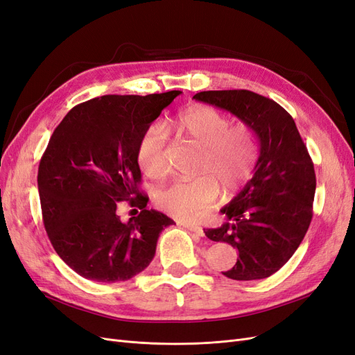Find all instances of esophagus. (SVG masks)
I'll list each match as a JSON object with an SVG mask.
<instances>
[{
	"label": "esophagus",
	"mask_w": 355,
	"mask_h": 355,
	"mask_svg": "<svg viewBox=\"0 0 355 355\" xmlns=\"http://www.w3.org/2000/svg\"><path fill=\"white\" fill-rule=\"evenodd\" d=\"M184 227H185L188 231H191V232H194L196 235H198V237H204V231H202L201 227H196V225H191V223H185Z\"/></svg>",
	"instance_id": "obj_1"
}]
</instances>
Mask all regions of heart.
<instances>
[{
    "label": "heart",
    "instance_id": "obj_1",
    "mask_svg": "<svg viewBox=\"0 0 355 355\" xmlns=\"http://www.w3.org/2000/svg\"><path fill=\"white\" fill-rule=\"evenodd\" d=\"M167 130L200 148L192 180H175L157 196L158 207L182 220H194L207 211L225 192L241 188L253 175L259 146L253 128L232 124L231 118L210 106H197L180 112L166 123ZM167 132L163 125L151 124L137 145V161L153 179L167 175Z\"/></svg>",
    "mask_w": 355,
    "mask_h": 355
}]
</instances>
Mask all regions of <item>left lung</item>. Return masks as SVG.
Returning a JSON list of instances; mask_svg holds the SVG:
<instances>
[{
  "label": "left lung",
  "mask_w": 355,
  "mask_h": 355,
  "mask_svg": "<svg viewBox=\"0 0 355 355\" xmlns=\"http://www.w3.org/2000/svg\"><path fill=\"white\" fill-rule=\"evenodd\" d=\"M194 99L239 116L259 141L253 178L220 210L228 220L204 232L239 250L223 275L240 282L270 277L293 256L313 219V159L292 115L272 99L249 90L200 92Z\"/></svg>",
  "instance_id": "left-lung-1"
}]
</instances>
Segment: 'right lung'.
<instances>
[{"label":"right lung","mask_w":355,"mask_h":355,"mask_svg":"<svg viewBox=\"0 0 355 355\" xmlns=\"http://www.w3.org/2000/svg\"><path fill=\"white\" fill-rule=\"evenodd\" d=\"M182 92L106 94L83 102L53 132L38 167L42 222L60 259L87 280H130L151 263L161 231L175 222L146 210L137 145ZM128 200L141 213L116 214Z\"/></svg>","instance_id":"right-lung-1"}]
</instances>
